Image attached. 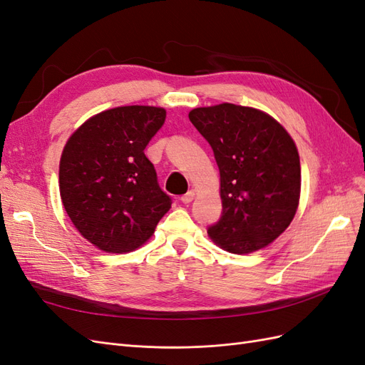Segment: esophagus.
<instances>
[{
	"label": "esophagus",
	"mask_w": 365,
	"mask_h": 365,
	"mask_svg": "<svg viewBox=\"0 0 365 365\" xmlns=\"http://www.w3.org/2000/svg\"><path fill=\"white\" fill-rule=\"evenodd\" d=\"M193 200H195V192H193V190H189L185 195L181 196V201H182L184 204H190Z\"/></svg>",
	"instance_id": "1"
}]
</instances>
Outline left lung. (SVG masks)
Wrapping results in <instances>:
<instances>
[{"label":"left lung","instance_id":"left-lung-1","mask_svg":"<svg viewBox=\"0 0 365 365\" xmlns=\"http://www.w3.org/2000/svg\"><path fill=\"white\" fill-rule=\"evenodd\" d=\"M189 118L210 143L220 175L222 216L208 228L217 247L250 254L289 227L300 202V157L277 120L233 103L195 108Z\"/></svg>","mask_w":365,"mask_h":365}]
</instances>
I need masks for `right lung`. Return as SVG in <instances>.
Returning a JSON list of instances; mask_svg holds the SVG:
<instances>
[{
    "instance_id": "obj_1",
    "label": "right lung",
    "mask_w": 365,
    "mask_h": 365,
    "mask_svg": "<svg viewBox=\"0 0 365 365\" xmlns=\"http://www.w3.org/2000/svg\"><path fill=\"white\" fill-rule=\"evenodd\" d=\"M165 109L130 105L98 113L65 143L59 163L62 205L79 233L105 252H130L155 233L172 207L145 155Z\"/></svg>"
}]
</instances>
